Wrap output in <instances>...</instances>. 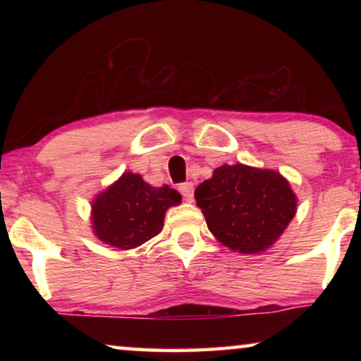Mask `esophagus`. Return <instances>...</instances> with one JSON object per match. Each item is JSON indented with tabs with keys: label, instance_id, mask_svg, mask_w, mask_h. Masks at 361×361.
<instances>
[{
	"label": "esophagus",
	"instance_id": "obj_1",
	"mask_svg": "<svg viewBox=\"0 0 361 361\" xmlns=\"http://www.w3.org/2000/svg\"><path fill=\"white\" fill-rule=\"evenodd\" d=\"M179 192L187 202L194 200V184L192 182H182V184H179Z\"/></svg>",
	"mask_w": 361,
	"mask_h": 361
}]
</instances>
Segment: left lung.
<instances>
[{"label":"left lung","instance_id":"obj_1","mask_svg":"<svg viewBox=\"0 0 361 361\" xmlns=\"http://www.w3.org/2000/svg\"><path fill=\"white\" fill-rule=\"evenodd\" d=\"M207 226L233 251L261 253L295 215L294 192L274 171L224 164L195 189Z\"/></svg>","mask_w":361,"mask_h":361}]
</instances>
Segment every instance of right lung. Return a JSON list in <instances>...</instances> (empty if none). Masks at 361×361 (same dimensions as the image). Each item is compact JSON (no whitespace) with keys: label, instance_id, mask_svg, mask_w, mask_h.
Instances as JSON below:
<instances>
[{"label":"right lung","instance_id":"1","mask_svg":"<svg viewBox=\"0 0 361 361\" xmlns=\"http://www.w3.org/2000/svg\"><path fill=\"white\" fill-rule=\"evenodd\" d=\"M179 204L180 194L169 185L151 187L140 174L126 172L93 202V230L103 243L136 248L161 233L166 210Z\"/></svg>","mask_w":361,"mask_h":361}]
</instances>
